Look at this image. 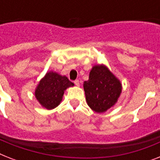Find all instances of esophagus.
I'll use <instances>...</instances> for the list:
<instances>
[{
  "label": "esophagus",
  "mask_w": 160,
  "mask_h": 160,
  "mask_svg": "<svg viewBox=\"0 0 160 160\" xmlns=\"http://www.w3.org/2000/svg\"><path fill=\"white\" fill-rule=\"evenodd\" d=\"M74 83H75V85H76V86H80V81H79V80H75V81H74Z\"/></svg>",
  "instance_id": "1"
}]
</instances>
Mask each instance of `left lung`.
<instances>
[{"label":"left lung","instance_id":"left-lung-1","mask_svg":"<svg viewBox=\"0 0 160 160\" xmlns=\"http://www.w3.org/2000/svg\"><path fill=\"white\" fill-rule=\"evenodd\" d=\"M83 86L87 105L97 113H104L114 106L122 92L120 80L103 64L93 66Z\"/></svg>","mask_w":160,"mask_h":160}]
</instances>
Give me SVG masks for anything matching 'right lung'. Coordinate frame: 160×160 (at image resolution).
Returning a JSON list of instances; mask_svg holds the SVG:
<instances>
[{
  "mask_svg": "<svg viewBox=\"0 0 160 160\" xmlns=\"http://www.w3.org/2000/svg\"><path fill=\"white\" fill-rule=\"evenodd\" d=\"M71 86H74V83L65 75L49 71L36 86L35 96L41 106L46 109H53L62 101L65 90Z\"/></svg>",
  "mask_w": 160,
  "mask_h": 160,
  "instance_id": "obj_1",
  "label": "right lung"
}]
</instances>
